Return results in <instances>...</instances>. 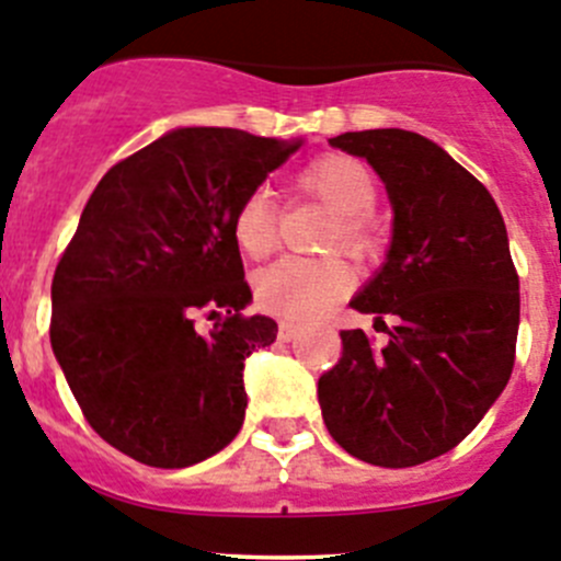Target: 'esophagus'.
Segmentation results:
<instances>
[{
  "instance_id": "34e87169",
  "label": "esophagus",
  "mask_w": 561,
  "mask_h": 561,
  "mask_svg": "<svg viewBox=\"0 0 561 561\" xmlns=\"http://www.w3.org/2000/svg\"><path fill=\"white\" fill-rule=\"evenodd\" d=\"M277 336H280V342H291V339L297 336L295 322H280V325H277Z\"/></svg>"
}]
</instances>
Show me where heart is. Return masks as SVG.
<instances>
[{"label": "heart", "mask_w": 561, "mask_h": 561, "mask_svg": "<svg viewBox=\"0 0 561 561\" xmlns=\"http://www.w3.org/2000/svg\"><path fill=\"white\" fill-rule=\"evenodd\" d=\"M295 188L336 214V225L325 241L328 247H342L358 259L373 253L378 239L369 222V210L378 199V183L367 163L342 152H328L308 161L295 174ZM277 205L266 188H253L247 194L233 214V239L241 253L250 259L270 255L277 244ZM353 284L356 275L339 255H286L255 275V302L275 317L306 322L347 295Z\"/></svg>", "instance_id": "1"}]
</instances>
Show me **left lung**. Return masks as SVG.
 I'll use <instances>...</instances> for the list:
<instances>
[{
  "label": "left lung",
  "instance_id": "left-lung-1",
  "mask_svg": "<svg viewBox=\"0 0 561 561\" xmlns=\"http://www.w3.org/2000/svg\"><path fill=\"white\" fill-rule=\"evenodd\" d=\"M331 144L381 174L394 233L383 270L351 302L378 314L389 342L378 351L362 328L339 333L342 356L317 383L322 420L367 465H423L481 423L515 367L520 277L506 225L484 183L420 133Z\"/></svg>",
  "mask_w": 561,
  "mask_h": 561
}]
</instances>
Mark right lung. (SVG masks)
Returning <instances> with one entry per match:
<instances>
[{"label": "right lung", "mask_w": 561, "mask_h": 561, "mask_svg": "<svg viewBox=\"0 0 561 561\" xmlns=\"http://www.w3.org/2000/svg\"><path fill=\"white\" fill-rule=\"evenodd\" d=\"M297 147L183 127L107 169L82 208L53 277L49 339L82 417L130 459L188 467L239 434L244 358L277 322L244 314L233 214Z\"/></svg>", "instance_id": "obj_1"}]
</instances>
